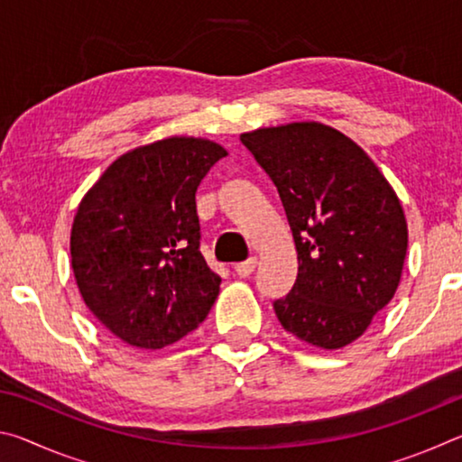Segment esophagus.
<instances>
[{
	"label": "esophagus",
	"instance_id": "esophagus-1",
	"mask_svg": "<svg viewBox=\"0 0 462 462\" xmlns=\"http://www.w3.org/2000/svg\"><path fill=\"white\" fill-rule=\"evenodd\" d=\"M256 269V259H248L245 263H238L236 267H234V271H236L238 277H250Z\"/></svg>",
	"mask_w": 462,
	"mask_h": 462
}]
</instances>
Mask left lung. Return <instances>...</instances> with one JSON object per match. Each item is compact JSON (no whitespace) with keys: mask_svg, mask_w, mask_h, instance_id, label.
I'll list each match as a JSON object with an SVG mask.
<instances>
[{"mask_svg":"<svg viewBox=\"0 0 462 462\" xmlns=\"http://www.w3.org/2000/svg\"><path fill=\"white\" fill-rule=\"evenodd\" d=\"M275 183L297 250V279L273 308L289 334L326 350L369 328L400 285L408 222L361 146L319 122L240 134Z\"/></svg>","mask_w":462,"mask_h":462,"instance_id":"left-lung-1","label":"left lung"}]
</instances>
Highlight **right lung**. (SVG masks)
I'll list each match as a JSON object with an SVG mask.
<instances>
[{"mask_svg":"<svg viewBox=\"0 0 462 462\" xmlns=\"http://www.w3.org/2000/svg\"><path fill=\"white\" fill-rule=\"evenodd\" d=\"M226 148L171 136L109 165L85 193L71 264L85 306L130 346L156 350L193 332L222 279L199 253L195 191Z\"/></svg>","mask_w":462,"mask_h":462,"instance_id":"right-lung-1","label":"right lung"}]
</instances>
